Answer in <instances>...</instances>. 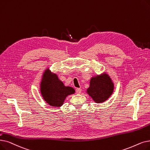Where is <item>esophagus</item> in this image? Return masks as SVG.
Here are the masks:
<instances>
[{
	"mask_svg": "<svg viewBox=\"0 0 150 150\" xmlns=\"http://www.w3.org/2000/svg\"><path fill=\"white\" fill-rule=\"evenodd\" d=\"M81 93V89L80 88H76V94H80Z\"/></svg>",
	"mask_w": 150,
	"mask_h": 150,
	"instance_id": "esophagus-1",
	"label": "esophagus"
}]
</instances>
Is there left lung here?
<instances>
[{
    "label": "left lung",
    "mask_w": 150,
    "mask_h": 150,
    "mask_svg": "<svg viewBox=\"0 0 150 150\" xmlns=\"http://www.w3.org/2000/svg\"><path fill=\"white\" fill-rule=\"evenodd\" d=\"M113 82L105 72L91 78L86 93L96 103H101L107 100L113 94Z\"/></svg>",
    "instance_id": "1"
}]
</instances>
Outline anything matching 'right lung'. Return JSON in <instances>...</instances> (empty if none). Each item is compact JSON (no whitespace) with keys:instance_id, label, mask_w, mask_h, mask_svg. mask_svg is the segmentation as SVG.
Listing matches in <instances>:
<instances>
[{"instance_id":"add662e5","label":"right lung","mask_w":150,"mask_h":150,"mask_svg":"<svg viewBox=\"0 0 150 150\" xmlns=\"http://www.w3.org/2000/svg\"><path fill=\"white\" fill-rule=\"evenodd\" d=\"M40 93L43 99L50 106L61 107L68 96L75 93V89L66 86L57 74L52 73L49 68L45 70L40 82Z\"/></svg>"}]
</instances>
